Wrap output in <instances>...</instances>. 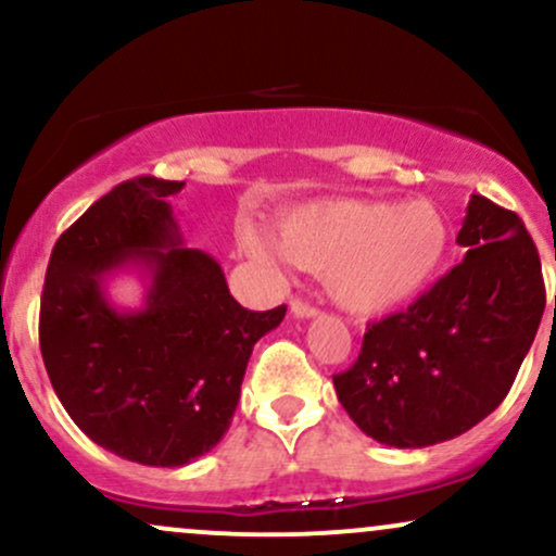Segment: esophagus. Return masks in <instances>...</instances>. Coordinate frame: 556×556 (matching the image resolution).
Masks as SVG:
<instances>
[{
  "label": "esophagus",
  "mask_w": 556,
  "mask_h": 556,
  "mask_svg": "<svg viewBox=\"0 0 556 556\" xmlns=\"http://www.w3.org/2000/svg\"><path fill=\"white\" fill-rule=\"evenodd\" d=\"M290 311H292V316H295V318H314V316H318V308H314V305H308V303H303V300H292Z\"/></svg>",
  "instance_id": "obj_1"
}]
</instances>
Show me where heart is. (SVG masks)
Segmentation results:
<instances>
[{"instance_id":"b5f03b06","label":"heart","mask_w":556,"mask_h":556,"mask_svg":"<svg viewBox=\"0 0 556 556\" xmlns=\"http://www.w3.org/2000/svg\"><path fill=\"white\" fill-rule=\"evenodd\" d=\"M240 248L274 269L277 251L305 271L324 274L331 300L353 314H384L416 298L450 251V222L429 201H316L282 214L274 249L256 227Z\"/></svg>"}]
</instances>
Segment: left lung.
<instances>
[{
	"label": "left lung",
	"instance_id": "left-lung-1",
	"mask_svg": "<svg viewBox=\"0 0 556 556\" xmlns=\"http://www.w3.org/2000/svg\"><path fill=\"white\" fill-rule=\"evenodd\" d=\"M463 264L407 311L368 327L353 368L334 376L353 424L379 444L420 450L481 424L531 350L546 292L520 216L470 195Z\"/></svg>",
	"mask_w": 556,
	"mask_h": 556
}]
</instances>
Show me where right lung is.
<instances>
[{"label": "right lung", "instance_id": "right-lung-1", "mask_svg": "<svg viewBox=\"0 0 556 556\" xmlns=\"http://www.w3.org/2000/svg\"><path fill=\"white\" fill-rule=\"evenodd\" d=\"M182 188L136 177L99 198L56 240L38 318L67 416L91 442L154 468H180L219 444L253 344L287 314L242 308L219 261L185 245L169 203ZM127 270L147 290L138 309L109 295V279Z\"/></svg>", "mask_w": 556, "mask_h": 556}]
</instances>
